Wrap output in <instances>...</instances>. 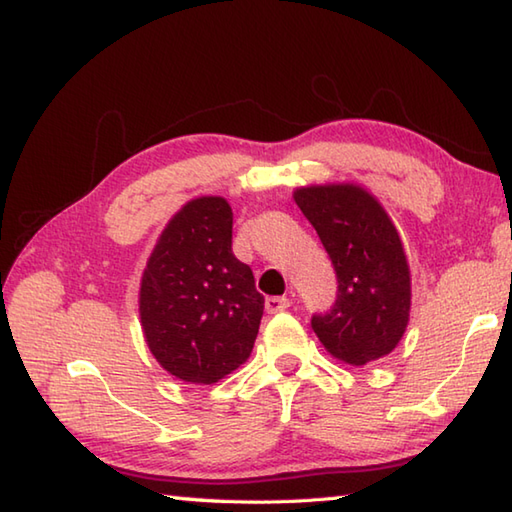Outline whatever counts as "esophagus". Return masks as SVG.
<instances>
[{"label": "esophagus", "instance_id": "1", "mask_svg": "<svg viewBox=\"0 0 512 512\" xmlns=\"http://www.w3.org/2000/svg\"><path fill=\"white\" fill-rule=\"evenodd\" d=\"M288 308H290V299H286V297H268L266 299V312L268 314L284 312Z\"/></svg>", "mask_w": 512, "mask_h": 512}]
</instances>
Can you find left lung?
Here are the masks:
<instances>
[{
  "label": "left lung",
  "mask_w": 512,
  "mask_h": 512,
  "mask_svg": "<svg viewBox=\"0 0 512 512\" xmlns=\"http://www.w3.org/2000/svg\"><path fill=\"white\" fill-rule=\"evenodd\" d=\"M297 206L332 259L339 292L312 330L339 361L361 367L394 352L407 330L411 275L394 222L372 193L354 182L295 191Z\"/></svg>",
  "instance_id": "8db88e82"
}]
</instances>
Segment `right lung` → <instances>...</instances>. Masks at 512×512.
Returning a JSON list of instances; mask_svg holds the SVG:
<instances>
[{
  "label": "right lung",
  "instance_id": "obj_1",
  "mask_svg": "<svg viewBox=\"0 0 512 512\" xmlns=\"http://www.w3.org/2000/svg\"><path fill=\"white\" fill-rule=\"evenodd\" d=\"M231 244V206L202 195L171 217L147 259L140 325L156 361L184 383L213 385L253 352L264 297Z\"/></svg>",
  "mask_w": 512,
  "mask_h": 512
}]
</instances>
